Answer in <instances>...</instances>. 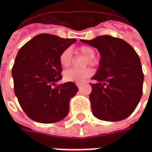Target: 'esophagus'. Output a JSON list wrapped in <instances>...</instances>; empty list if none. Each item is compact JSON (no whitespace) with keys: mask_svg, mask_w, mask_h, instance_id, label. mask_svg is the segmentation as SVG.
I'll return each mask as SVG.
<instances>
[{"mask_svg":"<svg viewBox=\"0 0 152 152\" xmlns=\"http://www.w3.org/2000/svg\"><path fill=\"white\" fill-rule=\"evenodd\" d=\"M76 85H77V87L79 88V89L80 90V88H81V84L80 83H76Z\"/></svg>","mask_w":152,"mask_h":152,"instance_id":"1","label":"esophagus"}]
</instances>
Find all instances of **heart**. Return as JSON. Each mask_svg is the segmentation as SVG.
Returning a JSON list of instances; mask_svg holds the SVG:
<instances>
[{
  "mask_svg": "<svg viewBox=\"0 0 152 152\" xmlns=\"http://www.w3.org/2000/svg\"><path fill=\"white\" fill-rule=\"evenodd\" d=\"M77 53L88 58V60H86L85 65L88 64L90 65H95V61L93 58L95 56V51L91 46H85V45L80 46L77 48ZM72 61H73V57H72L71 50L69 49L64 50L60 54V64L64 69L69 68L72 63ZM92 74L93 70L91 68H85L83 69H71L64 72L63 73V76H64V80L69 81V82L82 83L86 79L90 77Z\"/></svg>",
  "mask_w": 152,
  "mask_h": 152,
  "instance_id": "b5f03b06",
  "label": "heart"
}]
</instances>
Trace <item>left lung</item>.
I'll return each instance as SVG.
<instances>
[{"label":"left lung","instance_id":"1","mask_svg":"<svg viewBox=\"0 0 152 152\" xmlns=\"http://www.w3.org/2000/svg\"><path fill=\"white\" fill-rule=\"evenodd\" d=\"M99 51V69L90 83L89 95L95 118L118 121L128 118L137 108L143 94L144 73L135 50L119 38L101 35L81 40Z\"/></svg>","mask_w":152,"mask_h":152}]
</instances>
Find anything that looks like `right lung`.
Here are the masks:
<instances>
[{
	"mask_svg": "<svg viewBox=\"0 0 152 152\" xmlns=\"http://www.w3.org/2000/svg\"><path fill=\"white\" fill-rule=\"evenodd\" d=\"M50 34L34 36L20 48L12 69L14 91L24 113L39 123H54L69 113V101L78 91L73 82L61 80L59 57L76 42Z\"/></svg>",
	"mask_w": 152,
	"mask_h": 152,
	"instance_id": "right-lung-1",
	"label": "right lung"
}]
</instances>
